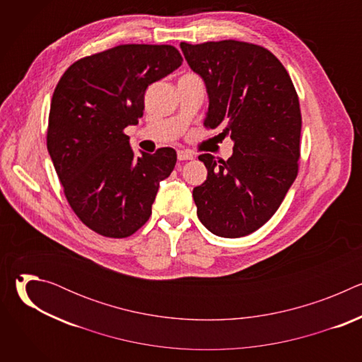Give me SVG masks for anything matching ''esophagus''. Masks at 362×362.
<instances>
[{
	"mask_svg": "<svg viewBox=\"0 0 362 362\" xmlns=\"http://www.w3.org/2000/svg\"><path fill=\"white\" fill-rule=\"evenodd\" d=\"M177 159L179 160H192L193 153L189 150H177Z\"/></svg>",
	"mask_w": 362,
	"mask_h": 362,
	"instance_id": "esophagus-1",
	"label": "esophagus"
}]
</instances>
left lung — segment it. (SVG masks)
<instances>
[{"label":"left lung","instance_id":"obj_1","mask_svg":"<svg viewBox=\"0 0 362 362\" xmlns=\"http://www.w3.org/2000/svg\"><path fill=\"white\" fill-rule=\"evenodd\" d=\"M209 95L204 127L221 126L233 154L199 160L206 180L193 189L197 218L222 238L246 236L278 211L296 179L302 117L293 83L269 49L243 41L180 42Z\"/></svg>","mask_w":362,"mask_h":362}]
</instances>
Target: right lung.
I'll return each mask as SVG.
<instances>
[{"instance_id":"1","label":"right lung","mask_w":362,"mask_h":362,"mask_svg":"<svg viewBox=\"0 0 362 362\" xmlns=\"http://www.w3.org/2000/svg\"><path fill=\"white\" fill-rule=\"evenodd\" d=\"M182 62L173 45L123 44L71 64L54 90L47 148L71 209L98 235L139 230L175 169V148L136 158L124 129L143 116L146 88Z\"/></svg>"}]
</instances>
